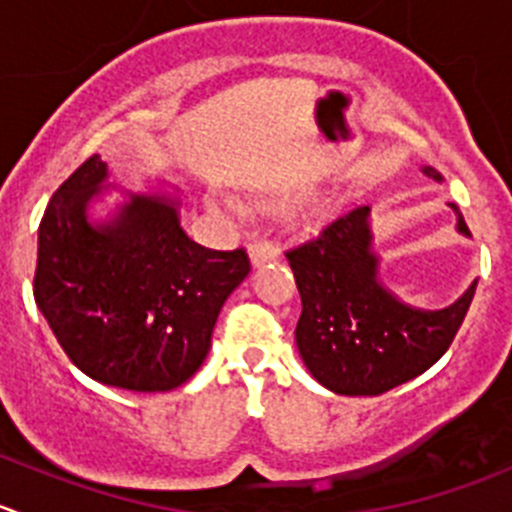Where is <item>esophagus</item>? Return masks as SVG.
<instances>
[{
    "label": "esophagus",
    "mask_w": 512,
    "mask_h": 512,
    "mask_svg": "<svg viewBox=\"0 0 512 512\" xmlns=\"http://www.w3.org/2000/svg\"><path fill=\"white\" fill-rule=\"evenodd\" d=\"M275 257H277V250H275V245H272V242L257 240V242H252V245H250V260H252V265H255V267L265 265V262H272Z\"/></svg>",
    "instance_id": "esophagus-1"
}]
</instances>
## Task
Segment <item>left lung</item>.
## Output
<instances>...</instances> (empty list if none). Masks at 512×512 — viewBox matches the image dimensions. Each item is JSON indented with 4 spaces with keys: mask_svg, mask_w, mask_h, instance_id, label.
Here are the masks:
<instances>
[{
    "mask_svg": "<svg viewBox=\"0 0 512 512\" xmlns=\"http://www.w3.org/2000/svg\"><path fill=\"white\" fill-rule=\"evenodd\" d=\"M367 215V205L342 207L317 235L285 252L302 300L297 350L312 377L340 395H380L435 365L478 285L438 312L398 302L377 282ZM458 230L470 235L463 217Z\"/></svg>",
    "mask_w": 512,
    "mask_h": 512,
    "instance_id": "left-lung-1",
    "label": "left lung"
}]
</instances>
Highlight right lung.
I'll use <instances>...</instances> for the list:
<instances>
[{"mask_svg": "<svg viewBox=\"0 0 512 512\" xmlns=\"http://www.w3.org/2000/svg\"><path fill=\"white\" fill-rule=\"evenodd\" d=\"M107 165L84 160L39 222L34 302L69 360L92 380L165 393L210 352L217 315L250 272L245 247L222 252L185 235L175 205L132 195L109 225L87 205Z\"/></svg>", "mask_w": 512, "mask_h": 512, "instance_id": "right-lung-1", "label": "right lung"}]
</instances>
